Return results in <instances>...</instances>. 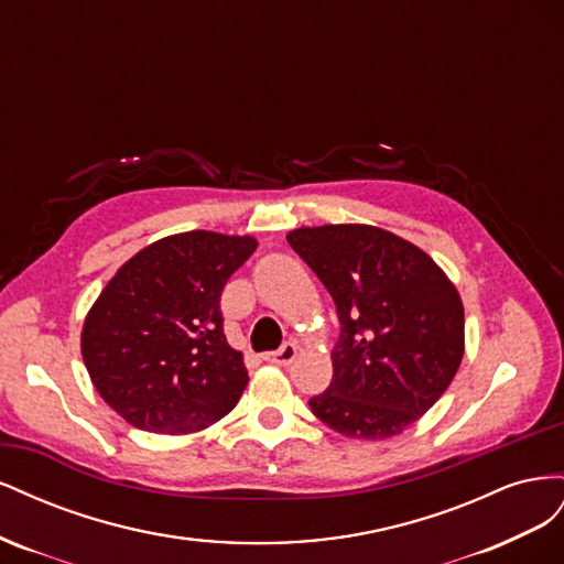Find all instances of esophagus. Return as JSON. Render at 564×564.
<instances>
[{
  "mask_svg": "<svg viewBox=\"0 0 564 564\" xmlns=\"http://www.w3.org/2000/svg\"><path fill=\"white\" fill-rule=\"evenodd\" d=\"M296 352H299V348H296V344H292V340H286V344H282L278 350H272V352H265V357L263 360L265 362H272V365H280V367H286V365H292L294 362V357H296Z\"/></svg>",
  "mask_w": 564,
  "mask_h": 564,
  "instance_id": "obj_1",
  "label": "esophagus"
}]
</instances>
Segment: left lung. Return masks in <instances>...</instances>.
Segmentation results:
<instances>
[{"label": "left lung", "mask_w": 564, "mask_h": 564, "mask_svg": "<svg viewBox=\"0 0 564 564\" xmlns=\"http://www.w3.org/2000/svg\"><path fill=\"white\" fill-rule=\"evenodd\" d=\"M334 299L340 334L313 414L357 440L402 433L442 398L464 357V305L429 253L373 226L286 235Z\"/></svg>", "instance_id": "left-lung-1"}]
</instances>
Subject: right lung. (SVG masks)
Returning <instances> with one entry per match:
<instances>
[{"mask_svg": "<svg viewBox=\"0 0 564 564\" xmlns=\"http://www.w3.org/2000/svg\"><path fill=\"white\" fill-rule=\"evenodd\" d=\"M253 237L193 230L164 237L117 270L84 322L82 357L96 390L148 433H195L247 388L224 332L220 294Z\"/></svg>", "mask_w": 564, "mask_h": 564, "instance_id": "right-lung-1", "label": "right lung"}]
</instances>
